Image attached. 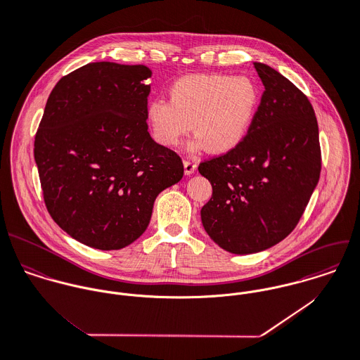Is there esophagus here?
Segmentation results:
<instances>
[{
    "mask_svg": "<svg viewBox=\"0 0 360 360\" xmlns=\"http://www.w3.org/2000/svg\"><path fill=\"white\" fill-rule=\"evenodd\" d=\"M195 169H197V163H195V162H193V160H184V173H186L187 176L193 174V173L195 172Z\"/></svg>",
    "mask_w": 360,
    "mask_h": 360,
    "instance_id": "34e87169",
    "label": "esophagus"
}]
</instances>
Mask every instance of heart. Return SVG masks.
<instances>
[{
	"label": "heart",
	"mask_w": 360,
	"mask_h": 360,
	"mask_svg": "<svg viewBox=\"0 0 360 360\" xmlns=\"http://www.w3.org/2000/svg\"><path fill=\"white\" fill-rule=\"evenodd\" d=\"M259 108V89L250 77L197 74L177 79L169 102L148 103L145 119L153 139L177 146L193 128L190 149L228 153L247 136Z\"/></svg>",
	"instance_id": "1"
}]
</instances>
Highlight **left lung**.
<instances>
[{
  "mask_svg": "<svg viewBox=\"0 0 360 360\" xmlns=\"http://www.w3.org/2000/svg\"><path fill=\"white\" fill-rule=\"evenodd\" d=\"M265 88L257 117L238 148L202 162L212 184L201 210L208 236L233 254H252L285 239L319 183V125L309 99L272 67L254 63Z\"/></svg>",
  "mask_w": 360,
  "mask_h": 360,
  "instance_id": "8db88e82",
  "label": "left lung"
}]
</instances>
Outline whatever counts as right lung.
<instances>
[{
    "label": "right lung",
    "instance_id": "right-lung-1",
    "mask_svg": "<svg viewBox=\"0 0 360 360\" xmlns=\"http://www.w3.org/2000/svg\"><path fill=\"white\" fill-rule=\"evenodd\" d=\"M152 71L89 63L51 91L34 160L53 221L72 239L120 250L148 228L153 202L179 183L180 156L156 143L145 119Z\"/></svg>",
    "mask_w": 360,
    "mask_h": 360
}]
</instances>
